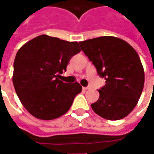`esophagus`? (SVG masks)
<instances>
[{
    "label": "esophagus",
    "mask_w": 154,
    "mask_h": 154,
    "mask_svg": "<svg viewBox=\"0 0 154 154\" xmlns=\"http://www.w3.org/2000/svg\"><path fill=\"white\" fill-rule=\"evenodd\" d=\"M91 89V87H83V90H89Z\"/></svg>",
    "instance_id": "1"
}]
</instances>
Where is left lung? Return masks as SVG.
Segmentation results:
<instances>
[{
    "instance_id": "8db88e82",
    "label": "left lung",
    "mask_w": 154,
    "mask_h": 154,
    "mask_svg": "<svg viewBox=\"0 0 154 154\" xmlns=\"http://www.w3.org/2000/svg\"><path fill=\"white\" fill-rule=\"evenodd\" d=\"M82 50L106 79L100 97L91 104L104 119L118 120L129 115L139 101L144 84V71L134 48L121 38L102 36L79 42Z\"/></svg>"
}]
</instances>
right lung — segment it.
I'll list each match as a JSON object with an SVG mask.
<instances>
[{
  "instance_id": "1",
  "label": "right lung",
  "mask_w": 154,
  "mask_h": 154,
  "mask_svg": "<svg viewBox=\"0 0 154 154\" xmlns=\"http://www.w3.org/2000/svg\"><path fill=\"white\" fill-rule=\"evenodd\" d=\"M81 51L77 42L42 35L27 42L17 52L12 81L20 102L35 118L57 119L70 109L82 91L78 82L58 79L71 57Z\"/></svg>"
}]
</instances>
